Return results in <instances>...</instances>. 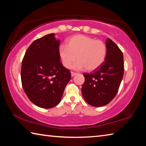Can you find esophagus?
Returning a JSON list of instances; mask_svg holds the SVG:
<instances>
[{"label":"esophagus","instance_id":"esophagus-1","mask_svg":"<svg viewBox=\"0 0 146 146\" xmlns=\"http://www.w3.org/2000/svg\"><path fill=\"white\" fill-rule=\"evenodd\" d=\"M71 76H74L75 75H76V73H75V72H73V71H71Z\"/></svg>","mask_w":146,"mask_h":146}]
</instances>
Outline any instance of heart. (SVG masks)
Masks as SVG:
<instances>
[{
  "label": "heart",
  "instance_id": "1",
  "mask_svg": "<svg viewBox=\"0 0 146 146\" xmlns=\"http://www.w3.org/2000/svg\"><path fill=\"white\" fill-rule=\"evenodd\" d=\"M58 54L63 66L70 68L78 61L74 68L81 70L86 68L88 71H93L102 65L107 55V47L100 40L84 35H76L67 40L66 46H60Z\"/></svg>",
  "mask_w": 146,
  "mask_h": 146
}]
</instances>
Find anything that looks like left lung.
Wrapping results in <instances>:
<instances>
[{"label": "left lung", "instance_id": "8db88e82", "mask_svg": "<svg viewBox=\"0 0 146 146\" xmlns=\"http://www.w3.org/2000/svg\"><path fill=\"white\" fill-rule=\"evenodd\" d=\"M107 55L100 67L91 73H84L85 82L82 87L86 102L95 107L110 103L117 95L123 75V56L114 42H106Z\"/></svg>", "mask_w": 146, "mask_h": 146}]
</instances>
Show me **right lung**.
Masks as SVG:
<instances>
[{"label":"right lung","mask_w":146,"mask_h":146,"mask_svg":"<svg viewBox=\"0 0 146 146\" xmlns=\"http://www.w3.org/2000/svg\"><path fill=\"white\" fill-rule=\"evenodd\" d=\"M55 33L38 38L27 49L22 62L21 82L24 91L35 105L55 107L60 102L71 79L70 71L62 65Z\"/></svg>","instance_id":"right-lung-1"}]
</instances>
